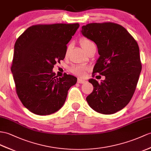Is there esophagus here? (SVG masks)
<instances>
[{"label": "esophagus", "mask_w": 151, "mask_h": 151, "mask_svg": "<svg viewBox=\"0 0 151 151\" xmlns=\"http://www.w3.org/2000/svg\"><path fill=\"white\" fill-rule=\"evenodd\" d=\"M86 82V81L84 80V79H80V78H79L78 79V83H80V84H84V83H85Z\"/></svg>", "instance_id": "34e87169"}]
</instances>
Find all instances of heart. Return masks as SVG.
<instances>
[{
	"label": "heart",
	"instance_id": "b5f03b06",
	"mask_svg": "<svg viewBox=\"0 0 151 151\" xmlns=\"http://www.w3.org/2000/svg\"><path fill=\"white\" fill-rule=\"evenodd\" d=\"M92 44H93V42H91L90 40L87 39H83L81 41V45L83 49L84 50H85L87 48L89 47L91 45H92ZM87 70H88V67H86V65H77L72 66L70 68V71L76 75L83 76L85 74Z\"/></svg>",
	"mask_w": 151,
	"mask_h": 151
}]
</instances>
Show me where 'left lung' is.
I'll return each mask as SVG.
<instances>
[{
    "label": "left lung",
    "mask_w": 151,
    "mask_h": 151,
    "mask_svg": "<svg viewBox=\"0 0 151 151\" xmlns=\"http://www.w3.org/2000/svg\"><path fill=\"white\" fill-rule=\"evenodd\" d=\"M80 32L97 47L93 72L105 76L100 83L88 80L93 90L86 101L99 113H115L127 105L137 85L142 70L138 43L122 25L111 22L87 24Z\"/></svg>",
    "instance_id": "8db88e82"
}]
</instances>
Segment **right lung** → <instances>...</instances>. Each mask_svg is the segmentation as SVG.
<instances>
[{
  "label": "right lung",
  "instance_id": "add662e5",
  "mask_svg": "<svg viewBox=\"0 0 151 151\" xmlns=\"http://www.w3.org/2000/svg\"><path fill=\"white\" fill-rule=\"evenodd\" d=\"M79 24L36 25L27 29L14 44L12 66L17 93L31 112L48 115L63 106L77 79L65 73L58 78L54 65L65 57L67 44Z\"/></svg>",
  "mask_w": 151,
  "mask_h": 151
}]
</instances>
